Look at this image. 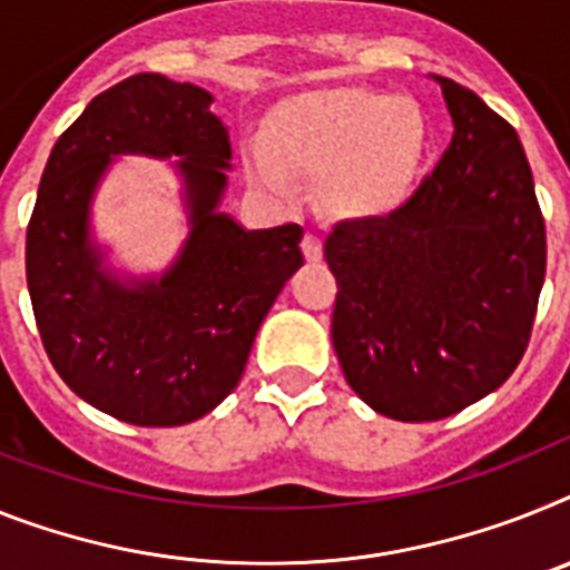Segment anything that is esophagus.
Masks as SVG:
<instances>
[{"instance_id": "1", "label": "esophagus", "mask_w": 570, "mask_h": 570, "mask_svg": "<svg viewBox=\"0 0 570 570\" xmlns=\"http://www.w3.org/2000/svg\"><path fill=\"white\" fill-rule=\"evenodd\" d=\"M301 252L307 261H322V237L315 232L304 234V240H301Z\"/></svg>"}]
</instances>
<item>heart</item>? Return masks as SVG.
I'll return each mask as SVG.
<instances>
[{
  "mask_svg": "<svg viewBox=\"0 0 570 570\" xmlns=\"http://www.w3.org/2000/svg\"><path fill=\"white\" fill-rule=\"evenodd\" d=\"M425 147L429 130L417 104L371 89L304 95L272 130L275 158L298 174L318 176L327 205L356 217L403 203ZM276 163L266 150H255L248 156V176L269 194L286 196L289 176Z\"/></svg>",
  "mask_w": 570,
  "mask_h": 570,
  "instance_id": "obj_1",
  "label": "heart"
}]
</instances>
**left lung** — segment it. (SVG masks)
Returning <instances> with one entry per match:
<instances>
[{"label":"left lung","mask_w":570,"mask_h":570,"mask_svg":"<svg viewBox=\"0 0 570 570\" xmlns=\"http://www.w3.org/2000/svg\"><path fill=\"white\" fill-rule=\"evenodd\" d=\"M452 145L405 205L344 219L324 243L338 293L333 347L376 414L425 423L504 385L544 284V219L515 130L438 78Z\"/></svg>","instance_id":"obj_1"}]
</instances>
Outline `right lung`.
I'll return each mask as SVG.
<instances>
[{
    "mask_svg": "<svg viewBox=\"0 0 570 570\" xmlns=\"http://www.w3.org/2000/svg\"><path fill=\"white\" fill-rule=\"evenodd\" d=\"M212 92L132 75L57 138L26 234L33 318L51 365L80 400L132 425H181L243 376L257 330L304 263L295 223L246 232L219 212L232 167ZM176 155L191 232L159 278H118L91 243L94 190L115 155Z\"/></svg>",
    "mask_w": 570,
    "mask_h": 570,
    "instance_id": "add662e5",
    "label": "right lung"
}]
</instances>
